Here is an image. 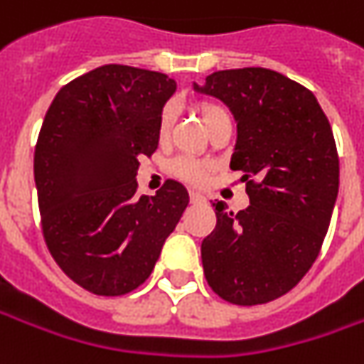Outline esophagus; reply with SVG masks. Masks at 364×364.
<instances>
[{"mask_svg": "<svg viewBox=\"0 0 364 364\" xmlns=\"http://www.w3.org/2000/svg\"><path fill=\"white\" fill-rule=\"evenodd\" d=\"M189 197H191V203H201V201H205V197H203L201 193H197V191H191V193H189Z\"/></svg>", "mask_w": 364, "mask_h": 364, "instance_id": "34e87169", "label": "esophagus"}]
</instances>
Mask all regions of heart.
I'll return each instance as SVG.
<instances>
[{"label":"heart","instance_id":"obj_1","mask_svg":"<svg viewBox=\"0 0 364 364\" xmlns=\"http://www.w3.org/2000/svg\"><path fill=\"white\" fill-rule=\"evenodd\" d=\"M197 113H199L203 125H205L207 129H211L215 123H219V121L231 119L223 105L211 103V101H201V103H197ZM173 123H175V107H173V105H165L161 109V115H159V121H157V135H159V139L165 141L169 137V133H171L173 129ZM171 171L175 173L179 179H183V181L199 185V183H203L207 179V175H209V165L203 161H197V159H189V157H179V159L173 161Z\"/></svg>","mask_w":364,"mask_h":364}]
</instances>
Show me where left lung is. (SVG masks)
<instances>
[{
	"instance_id": "obj_1",
	"label": "left lung",
	"mask_w": 364,
	"mask_h": 364,
	"mask_svg": "<svg viewBox=\"0 0 364 364\" xmlns=\"http://www.w3.org/2000/svg\"><path fill=\"white\" fill-rule=\"evenodd\" d=\"M203 95L237 121L231 169L243 173L249 207L213 203L217 225L201 243L209 287L233 305H263L289 293L315 263L338 193L333 129L317 97L265 68L207 75Z\"/></svg>"
}]
</instances>
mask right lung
<instances>
[{"mask_svg":"<svg viewBox=\"0 0 364 364\" xmlns=\"http://www.w3.org/2000/svg\"><path fill=\"white\" fill-rule=\"evenodd\" d=\"M175 89L163 73L113 63L69 81L46 113L33 157L43 237L61 271L93 295L145 283L189 203L179 181L151 197L135 181Z\"/></svg>","mask_w":364,"mask_h":364,"instance_id":"obj_1","label":"right lung"}]
</instances>
